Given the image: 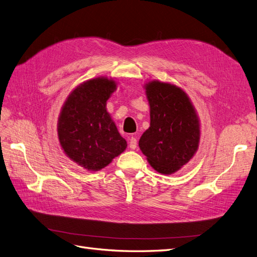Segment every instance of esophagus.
<instances>
[{
	"instance_id": "esophagus-1",
	"label": "esophagus",
	"mask_w": 257,
	"mask_h": 257,
	"mask_svg": "<svg viewBox=\"0 0 257 257\" xmlns=\"http://www.w3.org/2000/svg\"><path fill=\"white\" fill-rule=\"evenodd\" d=\"M130 145V148L131 149H133V150H135L136 148H137V139L135 138V137H131L130 138V143H128Z\"/></svg>"
}]
</instances>
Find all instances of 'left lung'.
<instances>
[{
    "label": "left lung",
    "instance_id": "1",
    "mask_svg": "<svg viewBox=\"0 0 257 257\" xmlns=\"http://www.w3.org/2000/svg\"><path fill=\"white\" fill-rule=\"evenodd\" d=\"M144 88L150 106V126L138 146L152 168L172 175L198 149L199 118L188 94L176 84L151 80Z\"/></svg>",
    "mask_w": 257,
    "mask_h": 257
}]
</instances>
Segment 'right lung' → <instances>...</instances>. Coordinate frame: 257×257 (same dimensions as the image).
<instances>
[{
    "label": "right lung",
    "mask_w": 257,
    "mask_h": 257,
    "mask_svg": "<svg viewBox=\"0 0 257 257\" xmlns=\"http://www.w3.org/2000/svg\"><path fill=\"white\" fill-rule=\"evenodd\" d=\"M115 89L112 78L87 80L69 93L61 108L60 146L67 158L89 172L109 165L127 147L106 108Z\"/></svg>",
    "instance_id": "add662e5"
}]
</instances>
